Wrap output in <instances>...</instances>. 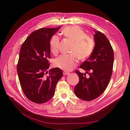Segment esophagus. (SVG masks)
Instances as JSON below:
<instances>
[{
	"mask_svg": "<svg viewBox=\"0 0 130 130\" xmlns=\"http://www.w3.org/2000/svg\"><path fill=\"white\" fill-rule=\"evenodd\" d=\"M63 75L66 76V75H69L70 73H69V72H63Z\"/></svg>",
	"mask_w": 130,
	"mask_h": 130,
	"instance_id": "34e87169",
	"label": "esophagus"
}]
</instances>
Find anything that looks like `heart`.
Wrapping results in <instances>:
<instances>
[{"label": "heart", "mask_w": 130, "mask_h": 130, "mask_svg": "<svg viewBox=\"0 0 130 130\" xmlns=\"http://www.w3.org/2000/svg\"><path fill=\"white\" fill-rule=\"evenodd\" d=\"M62 34L68 40L72 42L70 53L72 54L63 55L56 58L54 66L65 71H70L77 65V58L84 60L91 56L94 47V42L78 26H68L63 28ZM60 38L53 36L50 41L51 52L54 54L58 52Z\"/></svg>", "instance_id": "1"}]
</instances>
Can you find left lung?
I'll use <instances>...</instances> for the list:
<instances>
[{
	"mask_svg": "<svg viewBox=\"0 0 130 130\" xmlns=\"http://www.w3.org/2000/svg\"><path fill=\"white\" fill-rule=\"evenodd\" d=\"M94 50L87 61L80 66L85 70L81 73L76 70L78 83L74 88V93L85 101L94 100L100 96L107 87L111 77L114 60L113 50L104 34L94 31ZM87 73L90 76L87 78Z\"/></svg>",
	"mask_w": 130,
	"mask_h": 130,
	"instance_id": "1",
	"label": "left lung"
}]
</instances>
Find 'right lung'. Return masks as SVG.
<instances>
[{"label":"right lung","mask_w":130,"mask_h":130,"mask_svg":"<svg viewBox=\"0 0 130 130\" xmlns=\"http://www.w3.org/2000/svg\"><path fill=\"white\" fill-rule=\"evenodd\" d=\"M42 28L34 31L22 45L17 72L23 92L28 100L42 104L51 99L62 70L58 68L49 69L50 58V41L60 29ZM48 73L46 76L45 73Z\"/></svg>","instance_id":"1"}]
</instances>
